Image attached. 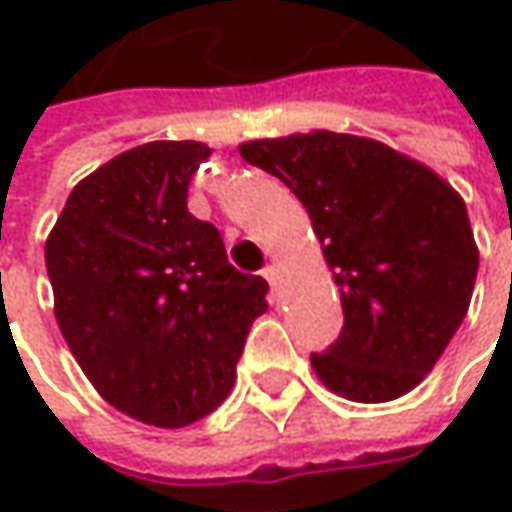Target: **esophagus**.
Instances as JSON below:
<instances>
[{"mask_svg": "<svg viewBox=\"0 0 512 512\" xmlns=\"http://www.w3.org/2000/svg\"><path fill=\"white\" fill-rule=\"evenodd\" d=\"M262 276L267 281H270V287H273V290H276V287H279L281 284V270H279V264L273 262V264H267V267H264L262 270Z\"/></svg>", "mask_w": 512, "mask_h": 512, "instance_id": "esophagus-1", "label": "esophagus"}]
</instances>
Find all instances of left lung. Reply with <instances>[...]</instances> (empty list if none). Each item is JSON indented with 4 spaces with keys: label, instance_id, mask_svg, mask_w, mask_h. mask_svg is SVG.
Here are the masks:
<instances>
[{
    "label": "left lung",
    "instance_id": "left-lung-1",
    "mask_svg": "<svg viewBox=\"0 0 512 512\" xmlns=\"http://www.w3.org/2000/svg\"><path fill=\"white\" fill-rule=\"evenodd\" d=\"M239 154L301 200L338 284L344 329L310 355L315 375L358 403L411 392L471 304L479 250L462 197L369 137H267Z\"/></svg>",
    "mask_w": 512,
    "mask_h": 512
}]
</instances>
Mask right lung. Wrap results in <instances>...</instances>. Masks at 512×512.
<instances>
[{
	"label": "right lung",
	"instance_id": "obj_1",
	"mask_svg": "<svg viewBox=\"0 0 512 512\" xmlns=\"http://www.w3.org/2000/svg\"><path fill=\"white\" fill-rule=\"evenodd\" d=\"M211 149L154 140L72 188L44 262L56 321L109 406L157 428L211 414L233 389L267 281L239 273L188 183Z\"/></svg>",
	"mask_w": 512,
	"mask_h": 512
}]
</instances>
